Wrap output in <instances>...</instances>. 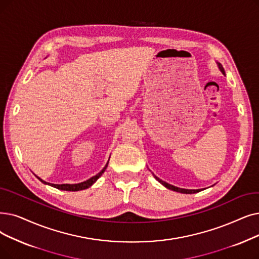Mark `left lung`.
<instances>
[{"label":"left lung","instance_id":"8db88e82","mask_svg":"<svg viewBox=\"0 0 259 259\" xmlns=\"http://www.w3.org/2000/svg\"><path fill=\"white\" fill-rule=\"evenodd\" d=\"M219 69H220V71L224 74V70H223V67H222L221 64H219ZM154 178H155L160 183H162L165 187L169 188V189H171V190H175V192H178V193H182V194H196V193H198V192H200V190H201V189H184V188H179V187H176V186H174V185H170V184H168V183L162 181L161 179H159V178L155 177V176H154Z\"/></svg>","mask_w":259,"mask_h":259}]
</instances>
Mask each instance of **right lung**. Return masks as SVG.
Here are the masks:
<instances>
[{
  "label": "right lung",
  "mask_w": 259,
  "mask_h": 259,
  "mask_svg": "<svg viewBox=\"0 0 259 259\" xmlns=\"http://www.w3.org/2000/svg\"><path fill=\"white\" fill-rule=\"evenodd\" d=\"M107 167H108V163H107V165L104 167V169H103L102 171H100V172H98L96 176L92 177L91 179L87 180V181H84V182L78 183V184H52V183H48V182H46V181H43V180H41V179L38 178L37 176H36V177L40 180V181H41L42 183L49 184V185H51V186H53V187H55V188H58V189H61V190H69V192H77V190L87 189V188H89L90 186H91L92 184H94L96 180L105 172Z\"/></svg>",
  "instance_id": "obj_1"
}]
</instances>
